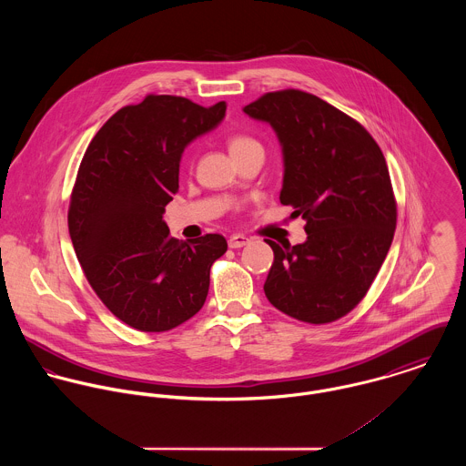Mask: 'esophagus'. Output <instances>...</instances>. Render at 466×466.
Here are the masks:
<instances>
[{
  "instance_id": "1",
  "label": "esophagus",
  "mask_w": 466,
  "mask_h": 466,
  "mask_svg": "<svg viewBox=\"0 0 466 466\" xmlns=\"http://www.w3.org/2000/svg\"><path fill=\"white\" fill-rule=\"evenodd\" d=\"M248 244H249V238H248L246 235H240V233L231 235L229 240H228V246H229L231 249H238V248H244V246H248Z\"/></svg>"
}]
</instances>
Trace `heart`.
Wrapping results in <instances>:
<instances>
[{"label":"heart","instance_id":"b5f03b06","mask_svg":"<svg viewBox=\"0 0 466 466\" xmlns=\"http://www.w3.org/2000/svg\"><path fill=\"white\" fill-rule=\"evenodd\" d=\"M228 147H229L231 156H238V154L248 152V150L262 148V145L253 136H248V134H233L228 139Z\"/></svg>","mask_w":466,"mask_h":466}]
</instances>
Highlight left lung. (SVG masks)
Listing matches in <instances>:
<instances>
[{
  "label": "left lung",
  "mask_w": 466,
  "mask_h": 466,
  "mask_svg": "<svg viewBox=\"0 0 466 466\" xmlns=\"http://www.w3.org/2000/svg\"><path fill=\"white\" fill-rule=\"evenodd\" d=\"M244 113L278 136L279 200L307 220L303 244L267 240L274 251L267 299L305 323L335 321L366 296L393 242L397 202L386 157L359 122L305 91L267 93Z\"/></svg>",
  "instance_id": "8db88e82"
}]
</instances>
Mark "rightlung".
I'll use <instances>...</instances> for the list:
<instances>
[{
  "label": "right lung",
  "instance_id": "add662e5",
  "mask_svg": "<svg viewBox=\"0 0 466 466\" xmlns=\"http://www.w3.org/2000/svg\"><path fill=\"white\" fill-rule=\"evenodd\" d=\"M226 102L148 95L122 107L91 139L78 167L67 228L84 274L102 303L141 332H167L202 309L209 268L228 242L170 237L165 206L179 188L185 148L213 131Z\"/></svg>",
  "mask_w": 466,
  "mask_h": 466
}]
</instances>
